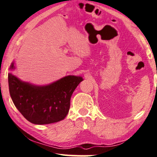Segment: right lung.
Instances as JSON below:
<instances>
[{
	"label": "right lung",
	"instance_id": "right-lung-1",
	"mask_svg": "<svg viewBox=\"0 0 157 157\" xmlns=\"http://www.w3.org/2000/svg\"><path fill=\"white\" fill-rule=\"evenodd\" d=\"M13 63L10 69H13ZM10 96L24 117L33 124H45L64 120L70 107L73 92L82 78L67 76L52 84L39 87L8 75Z\"/></svg>",
	"mask_w": 157,
	"mask_h": 157
}]
</instances>
